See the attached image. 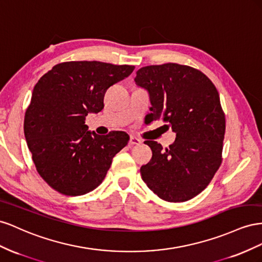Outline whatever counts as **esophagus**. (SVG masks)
<instances>
[{"instance_id": "obj_1", "label": "esophagus", "mask_w": 262, "mask_h": 262, "mask_svg": "<svg viewBox=\"0 0 262 262\" xmlns=\"http://www.w3.org/2000/svg\"><path fill=\"white\" fill-rule=\"evenodd\" d=\"M141 144V140L138 139L135 136H130L129 138V146H135V145H140Z\"/></svg>"}]
</instances>
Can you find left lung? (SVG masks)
Segmentation results:
<instances>
[{"label": "left lung", "mask_w": 262, "mask_h": 262, "mask_svg": "<svg viewBox=\"0 0 262 262\" xmlns=\"http://www.w3.org/2000/svg\"><path fill=\"white\" fill-rule=\"evenodd\" d=\"M136 74V84L149 94L151 121L163 118L176 133L167 149L145 141L152 158L140 168L141 179L164 201L191 200L206 188L222 163L226 124L220 94L204 73L188 66H147Z\"/></svg>", "instance_id": "8db88e82"}]
</instances>
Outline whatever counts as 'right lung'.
I'll use <instances>...</instances> for the list:
<instances>
[{"instance_id": "obj_1", "label": "right lung", "mask_w": 262, "mask_h": 262, "mask_svg": "<svg viewBox=\"0 0 262 262\" xmlns=\"http://www.w3.org/2000/svg\"><path fill=\"white\" fill-rule=\"evenodd\" d=\"M134 66L100 61L56 64L37 82L24 118V134L40 177L64 195L85 194L102 183L113 157L127 145L125 132L100 136L85 116L104 107L106 90Z\"/></svg>"}]
</instances>
